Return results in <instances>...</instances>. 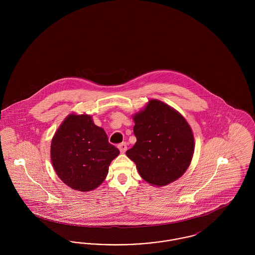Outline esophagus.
<instances>
[{
  "label": "esophagus",
  "instance_id": "34e87169",
  "mask_svg": "<svg viewBox=\"0 0 255 255\" xmlns=\"http://www.w3.org/2000/svg\"><path fill=\"white\" fill-rule=\"evenodd\" d=\"M119 149L121 150L122 153H125L126 150H127V144H126V142H122L121 144H119Z\"/></svg>",
  "mask_w": 255,
  "mask_h": 255
}]
</instances>
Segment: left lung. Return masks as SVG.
I'll return each mask as SVG.
<instances>
[{
	"mask_svg": "<svg viewBox=\"0 0 255 255\" xmlns=\"http://www.w3.org/2000/svg\"><path fill=\"white\" fill-rule=\"evenodd\" d=\"M134 145L126 155L136 165L141 178L162 186L179 179L188 168L193 152L192 130L181 114L167 104L150 100L133 117Z\"/></svg>",
	"mask_w": 255,
	"mask_h": 255,
	"instance_id": "8db88e82",
	"label": "left lung"
}]
</instances>
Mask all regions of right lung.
Listing matches in <instances>:
<instances>
[{"label": "right lung", "instance_id": "right-lung-1", "mask_svg": "<svg viewBox=\"0 0 255 255\" xmlns=\"http://www.w3.org/2000/svg\"><path fill=\"white\" fill-rule=\"evenodd\" d=\"M120 150L92 117L70 115L54 134L50 157L63 182L78 191H90L105 180L111 161Z\"/></svg>", "mask_w": 255, "mask_h": 255}]
</instances>
